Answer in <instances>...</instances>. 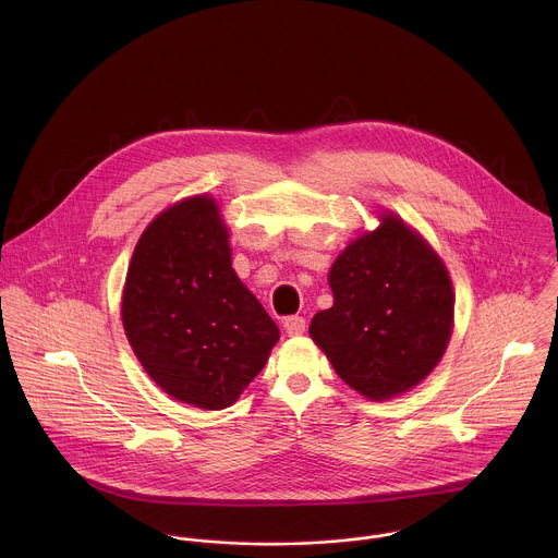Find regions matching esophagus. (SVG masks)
Segmentation results:
<instances>
[{"mask_svg": "<svg viewBox=\"0 0 558 558\" xmlns=\"http://www.w3.org/2000/svg\"><path fill=\"white\" fill-rule=\"evenodd\" d=\"M283 328H286V332L290 337H299V335L305 332L307 322H305L303 316H288V318L283 319Z\"/></svg>", "mask_w": 558, "mask_h": 558, "instance_id": "34e87169", "label": "esophagus"}]
</instances>
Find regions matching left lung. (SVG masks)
<instances>
[{"instance_id": "8db88e82", "label": "left lung", "mask_w": 558, "mask_h": 558, "mask_svg": "<svg viewBox=\"0 0 558 558\" xmlns=\"http://www.w3.org/2000/svg\"><path fill=\"white\" fill-rule=\"evenodd\" d=\"M328 283L332 307L310 332L337 376L369 399L416 387L440 361L453 326V288L440 257L393 215L345 246Z\"/></svg>"}]
</instances>
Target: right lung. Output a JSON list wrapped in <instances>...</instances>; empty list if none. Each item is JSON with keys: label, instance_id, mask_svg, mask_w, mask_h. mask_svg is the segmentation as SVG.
Instances as JSON below:
<instances>
[{"label": "right lung", "instance_id": "obj_1", "mask_svg": "<svg viewBox=\"0 0 558 558\" xmlns=\"http://www.w3.org/2000/svg\"><path fill=\"white\" fill-rule=\"evenodd\" d=\"M215 199H184L135 246L124 299L126 337L165 393L206 410L228 408L262 372L277 324L242 286Z\"/></svg>", "mask_w": 558, "mask_h": 558}]
</instances>
